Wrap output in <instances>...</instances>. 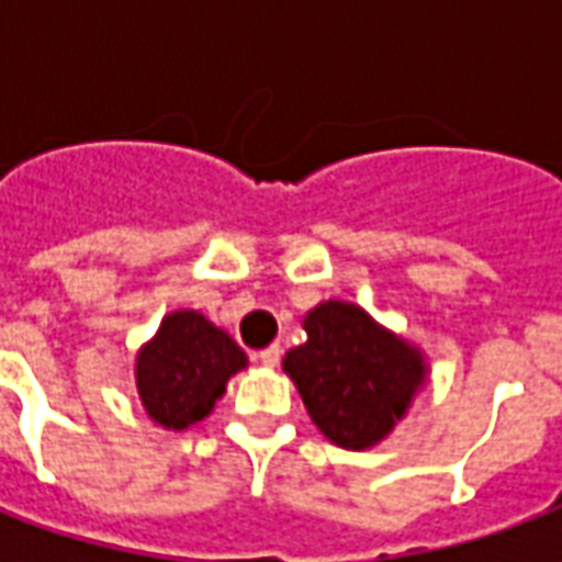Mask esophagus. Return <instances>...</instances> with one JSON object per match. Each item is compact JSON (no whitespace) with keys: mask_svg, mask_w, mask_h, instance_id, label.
<instances>
[{"mask_svg":"<svg viewBox=\"0 0 562 562\" xmlns=\"http://www.w3.org/2000/svg\"><path fill=\"white\" fill-rule=\"evenodd\" d=\"M256 358L265 367H277V364H280V358H282V349H280V346H277V342H273V346H268V349H261V352H258Z\"/></svg>","mask_w":562,"mask_h":562,"instance_id":"34e87169","label":"esophagus"}]
</instances>
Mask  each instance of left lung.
Segmentation results:
<instances>
[{
    "instance_id": "1",
    "label": "left lung",
    "mask_w": 562,
    "mask_h": 562,
    "mask_svg": "<svg viewBox=\"0 0 562 562\" xmlns=\"http://www.w3.org/2000/svg\"><path fill=\"white\" fill-rule=\"evenodd\" d=\"M306 342L282 370L313 424L334 446L364 451L394 430L427 382L424 355L349 301H325L304 316Z\"/></svg>"
}]
</instances>
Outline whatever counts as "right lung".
Returning <instances> with one entry per match:
<instances>
[{"label":"right lung","mask_w":562,"mask_h":562,"mask_svg":"<svg viewBox=\"0 0 562 562\" xmlns=\"http://www.w3.org/2000/svg\"><path fill=\"white\" fill-rule=\"evenodd\" d=\"M244 367L246 352L225 330L198 310H177L140 346L135 361L138 397L165 430H186L213 413L225 382Z\"/></svg>","instance_id":"right-lung-1"}]
</instances>
